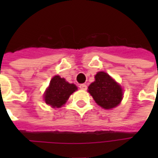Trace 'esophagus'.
I'll return each mask as SVG.
<instances>
[{"mask_svg":"<svg viewBox=\"0 0 158 158\" xmlns=\"http://www.w3.org/2000/svg\"><path fill=\"white\" fill-rule=\"evenodd\" d=\"M79 88H80V89H82V90H86L88 87H87L86 84H80V85H79Z\"/></svg>","mask_w":158,"mask_h":158,"instance_id":"1","label":"esophagus"}]
</instances>
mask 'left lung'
<instances>
[{
    "mask_svg": "<svg viewBox=\"0 0 158 158\" xmlns=\"http://www.w3.org/2000/svg\"><path fill=\"white\" fill-rule=\"evenodd\" d=\"M88 89L96 103L104 109L117 106L123 98L121 86L104 71L97 73L95 81Z\"/></svg>",
    "mask_w": 158,
    "mask_h": 158,
    "instance_id": "1",
    "label": "left lung"
}]
</instances>
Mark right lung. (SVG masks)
I'll return each instance as SVG.
<instances>
[{
    "mask_svg": "<svg viewBox=\"0 0 158 158\" xmlns=\"http://www.w3.org/2000/svg\"><path fill=\"white\" fill-rule=\"evenodd\" d=\"M77 90L76 85L69 84L64 78L56 75L52 79L45 94L44 101L52 107L60 108L67 102L69 96Z\"/></svg>",
    "mask_w": 158,
    "mask_h": 158,
    "instance_id": "right-lung-1",
    "label": "right lung"
}]
</instances>
